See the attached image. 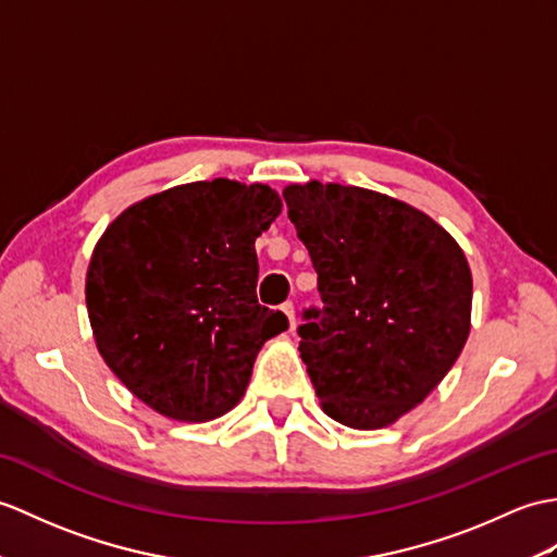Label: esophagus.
<instances>
[{
    "label": "esophagus",
    "mask_w": 557,
    "mask_h": 557,
    "mask_svg": "<svg viewBox=\"0 0 557 557\" xmlns=\"http://www.w3.org/2000/svg\"><path fill=\"white\" fill-rule=\"evenodd\" d=\"M282 313L289 318V330L294 332V330H296V310H294V304H292V301L282 304Z\"/></svg>",
    "instance_id": "esophagus-1"
}]
</instances>
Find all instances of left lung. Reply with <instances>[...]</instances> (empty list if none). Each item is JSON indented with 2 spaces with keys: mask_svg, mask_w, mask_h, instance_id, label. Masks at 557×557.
I'll return each mask as SVG.
<instances>
[{
  "mask_svg": "<svg viewBox=\"0 0 557 557\" xmlns=\"http://www.w3.org/2000/svg\"><path fill=\"white\" fill-rule=\"evenodd\" d=\"M318 273L301 360L325 416L382 430L430 396L472 327V273L442 225L389 194L308 180L284 187Z\"/></svg>",
  "mask_w": 557,
  "mask_h": 557,
  "instance_id": "obj_1",
  "label": "left lung"
}]
</instances>
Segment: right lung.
<instances>
[{
	"label": "right lung",
	"mask_w": 557,
	"mask_h": 557,
	"mask_svg": "<svg viewBox=\"0 0 557 557\" xmlns=\"http://www.w3.org/2000/svg\"><path fill=\"white\" fill-rule=\"evenodd\" d=\"M280 213L273 187L199 180L127 206L95 244L85 304L97 348L159 416H225L263 344L289 327L256 299L253 244Z\"/></svg>",
	"instance_id": "obj_1"
}]
</instances>
